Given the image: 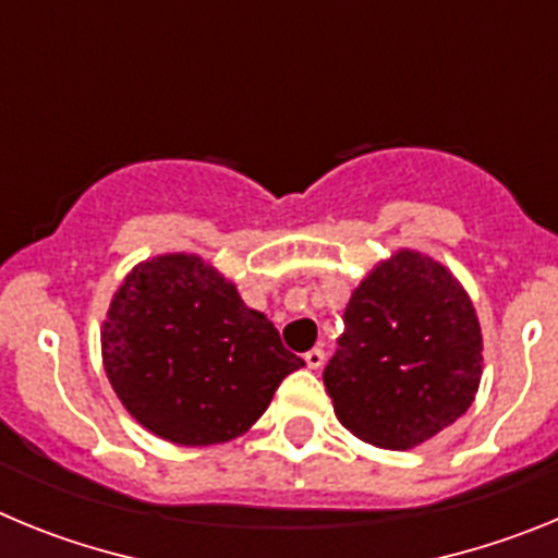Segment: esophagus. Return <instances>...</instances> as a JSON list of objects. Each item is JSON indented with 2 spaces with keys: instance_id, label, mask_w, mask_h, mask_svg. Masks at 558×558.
Listing matches in <instances>:
<instances>
[{
  "instance_id": "34e87169",
  "label": "esophagus",
  "mask_w": 558,
  "mask_h": 558,
  "mask_svg": "<svg viewBox=\"0 0 558 558\" xmlns=\"http://www.w3.org/2000/svg\"><path fill=\"white\" fill-rule=\"evenodd\" d=\"M304 363H307L310 368H322L324 366V349H310V352L304 354Z\"/></svg>"
}]
</instances>
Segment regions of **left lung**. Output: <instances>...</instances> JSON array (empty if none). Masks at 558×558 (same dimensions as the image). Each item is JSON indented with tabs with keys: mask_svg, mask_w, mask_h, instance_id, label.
Listing matches in <instances>:
<instances>
[{
	"mask_svg": "<svg viewBox=\"0 0 558 558\" xmlns=\"http://www.w3.org/2000/svg\"><path fill=\"white\" fill-rule=\"evenodd\" d=\"M347 329L324 368L335 416L383 450H413L475 402L483 332L470 293L445 263L397 248L354 288Z\"/></svg>",
	"mask_w": 558,
	"mask_h": 558,
	"instance_id": "obj_1",
	"label": "left lung"
}]
</instances>
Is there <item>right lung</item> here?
<instances>
[{
  "label": "right lung",
  "instance_id": "obj_1",
  "mask_svg": "<svg viewBox=\"0 0 558 558\" xmlns=\"http://www.w3.org/2000/svg\"><path fill=\"white\" fill-rule=\"evenodd\" d=\"M102 368L125 411L181 447L226 445L256 425L302 357L265 313L190 251L133 265L100 327Z\"/></svg>",
  "mask_w": 558,
  "mask_h": 558
}]
</instances>
